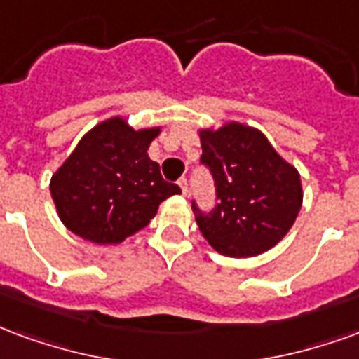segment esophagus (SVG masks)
Here are the masks:
<instances>
[{
    "instance_id": "1",
    "label": "esophagus",
    "mask_w": 359,
    "mask_h": 359,
    "mask_svg": "<svg viewBox=\"0 0 359 359\" xmlns=\"http://www.w3.org/2000/svg\"><path fill=\"white\" fill-rule=\"evenodd\" d=\"M177 183H180V187H182L183 195H187V193H189V187H187V177H182Z\"/></svg>"
}]
</instances>
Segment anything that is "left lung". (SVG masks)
<instances>
[{
  "label": "left lung",
  "instance_id": "obj_1",
  "mask_svg": "<svg viewBox=\"0 0 359 359\" xmlns=\"http://www.w3.org/2000/svg\"><path fill=\"white\" fill-rule=\"evenodd\" d=\"M201 161L216 182L218 205L203 214L193 205L201 233L216 252L250 258L276 247L302 206L298 170L260 130L243 122L198 130Z\"/></svg>",
  "mask_w": 359,
  "mask_h": 359
}]
</instances>
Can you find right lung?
<instances>
[{"label": "right lung", "instance_id": "obj_1", "mask_svg": "<svg viewBox=\"0 0 359 359\" xmlns=\"http://www.w3.org/2000/svg\"><path fill=\"white\" fill-rule=\"evenodd\" d=\"M162 126L133 130L124 116L93 126L49 182L67 229L95 245H118L156 216L158 205L182 193L164 182L149 147Z\"/></svg>", "mask_w": 359, "mask_h": 359}]
</instances>
